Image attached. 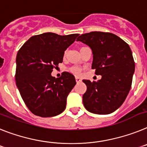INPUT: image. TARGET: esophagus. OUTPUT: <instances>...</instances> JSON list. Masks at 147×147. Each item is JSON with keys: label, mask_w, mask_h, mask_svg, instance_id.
<instances>
[{"label": "esophagus", "mask_w": 147, "mask_h": 147, "mask_svg": "<svg viewBox=\"0 0 147 147\" xmlns=\"http://www.w3.org/2000/svg\"><path fill=\"white\" fill-rule=\"evenodd\" d=\"M75 80H76V82H77V83H80L81 81V78H79V77L75 78Z\"/></svg>", "instance_id": "esophagus-1"}]
</instances>
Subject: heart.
Masks as SVG:
<instances>
[{
    "mask_svg": "<svg viewBox=\"0 0 147 147\" xmlns=\"http://www.w3.org/2000/svg\"><path fill=\"white\" fill-rule=\"evenodd\" d=\"M65 55H66V53H65ZM71 71H72V72H73L74 74H75V75H78L81 74V69L77 68V67H73V68H72Z\"/></svg>",
    "mask_w": 147,
    "mask_h": 147,
    "instance_id": "b5f03b06",
    "label": "heart"
}]
</instances>
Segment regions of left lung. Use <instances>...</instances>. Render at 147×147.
Wrapping results in <instances>:
<instances>
[{
	"label": "left lung",
	"mask_w": 147,
	"mask_h": 147,
	"mask_svg": "<svg viewBox=\"0 0 147 147\" xmlns=\"http://www.w3.org/2000/svg\"><path fill=\"white\" fill-rule=\"evenodd\" d=\"M77 40L91 48L92 69L101 75L97 81L83 80L87 88L84 107L94 114H110L122 105L132 86L135 62L129 46L117 35L102 32L83 34Z\"/></svg>",
	"instance_id": "1"
}]
</instances>
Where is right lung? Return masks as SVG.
Here are the masks:
<instances>
[{
  "mask_svg": "<svg viewBox=\"0 0 147 147\" xmlns=\"http://www.w3.org/2000/svg\"><path fill=\"white\" fill-rule=\"evenodd\" d=\"M78 35L43 33L31 37L19 49L15 82L25 104L35 115L53 117L64 111L66 98L76 84L75 76L64 72L55 78L51 73L63 62L64 52Z\"/></svg>",
  "mask_w": 147,
  "mask_h": 147,
  "instance_id": "obj_1",
  "label": "right lung"
}]
</instances>
